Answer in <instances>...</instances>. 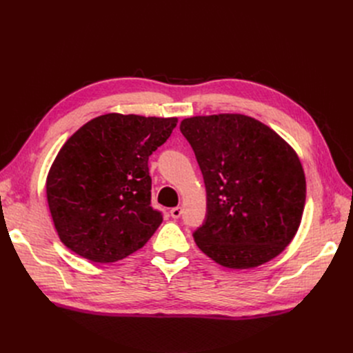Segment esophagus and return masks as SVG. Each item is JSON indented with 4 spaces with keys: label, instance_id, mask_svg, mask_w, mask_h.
<instances>
[{
    "label": "esophagus",
    "instance_id": "1",
    "mask_svg": "<svg viewBox=\"0 0 353 353\" xmlns=\"http://www.w3.org/2000/svg\"><path fill=\"white\" fill-rule=\"evenodd\" d=\"M181 212H183V210H181V208H180V206H177V208H173V209L170 210V214H172V217H173V219H179V217L181 216Z\"/></svg>",
    "mask_w": 353,
    "mask_h": 353
}]
</instances>
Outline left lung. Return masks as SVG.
Wrapping results in <instances>:
<instances>
[{"label":"left lung","instance_id":"obj_1","mask_svg":"<svg viewBox=\"0 0 353 353\" xmlns=\"http://www.w3.org/2000/svg\"><path fill=\"white\" fill-rule=\"evenodd\" d=\"M205 179L208 213L199 249L229 269H252L281 254L301 226L306 179L293 148L245 114L184 119Z\"/></svg>","mask_w":353,"mask_h":353}]
</instances>
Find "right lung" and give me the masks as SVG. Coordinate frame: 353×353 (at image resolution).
<instances>
[{
    "mask_svg": "<svg viewBox=\"0 0 353 353\" xmlns=\"http://www.w3.org/2000/svg\"><path fill=\"white\" fill-rule=\"evenodd\" d=\"M177 117L110 113L90 120L60 148L46 190L64 246L96 263L141 249L161 225L152 208L148 157Z\"/></svg>",
    "mask_w": 353,
    "mask_h": 353,
    "instance_id": "add662e5",
    "label": "right lung"
}]
</instances>
